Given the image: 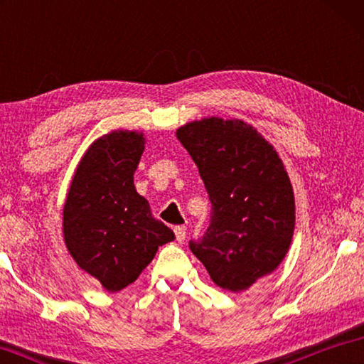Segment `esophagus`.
<instances>
[{"label": "esophagus", "mask_w": 364, "mask_h": 364, "mask_svg": "<svg viewBox=\"0 0 364 364\" xmlns=\"http://www.w3.org/2000/svg\"><path fill=\"white\" fill-rule=\"evenodd\" d=\"M175 236H176V241L178 242H183L184 239H186V228L184 226H175Z\"/></svg>", "instance_id": "esophagus-1"}]
</instances>
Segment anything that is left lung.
<instances>
[{"label": "left lung", "mask_w": 364, "mask_h": 364, "mask_svg": "<svg viewBox=\"0 0 364 364\" xmlns=\"http://www.w3.org/2000/svg\"><path fill=\"white\" fill-rule=\"evenodd\" d=\"M212 202L204 237L189 249L221 289L241 292L279 267L292 241L295 202L278 152L254 127L218 117L176 130Z\"/></svg>", "instance_id": "8db88e82"}]
</instances>
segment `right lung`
<instances>
[{
    "label": "right lung",
    "instance_id": "right-lung-1",
    "mask_svg": "<svg viewBox=\"0 0 364 364\" xmlns=\"http://www.w3.org/2000/svg\"><path fill=\"white\" fill-rule=\"evenodd\" d=\"M143 151V133L104 134L80 160L65 199L67 249L109 292L136 281L160 245L175 239L134 188Z\"/></svg>",
    "mask_w": 364,
    "mask_h": 364
}]
</instances>
